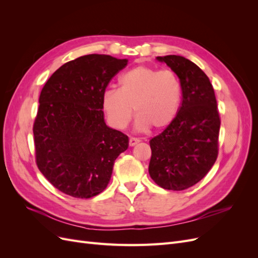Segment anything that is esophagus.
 Here are the masks:
<instances>
[{"instance_id": "34e87169", "label": "esophagus", "mask_w": 258, "mask_h": 258, "mask_svg": "<svg viewBox=\"0 0 258 258\" xmlns=\"http://www.w3.org/2000/svg\"><path fill=\"white\" fill-rule=\"evenodd\" d=\"M140 142V140L137 138H130L129 139V145L130 146H135L136 144H138Z\"/></svg>"}]
</instances>
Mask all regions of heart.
<instances>
[{"label": "heart", "instance_id": "1", "mask_svg": "<svg viewBox=\"0 0 258 258\" xmlns=\"http://www.w3.org/2000/svg\"><path fill=\"white\" fill-rule=\"evenodd\" d=\"M182 100V84L172 70L138 66L119 77L118 89H106L102 108L106 119L117 130L130 123L135 113L138 128H167L174 120Z\"/></svg>", "mask_w": 258, "mask_h": 258}]
</instances>
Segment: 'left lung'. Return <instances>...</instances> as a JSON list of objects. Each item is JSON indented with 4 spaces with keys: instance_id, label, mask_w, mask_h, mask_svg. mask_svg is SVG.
<instances>
[{
    "instance_id": "left-lung-1",
    "label": "left lung",
    "mask_w": 258,
    "mask_h": 258,
    "mask_svg": "<svg viewBox=\"0 0 258 258\" xmlns=\"http://www.w3.org/2000/svg\"><path fill=\"white\" fill-rule=\"evenodd\" d=\"M157 59L177 74L182 102L174 120L150 141L148 172L162 188L184 190L201 181L216 161L221 117L213 86L197 64L175 54Z\"/></svg>"
}]
</instances>
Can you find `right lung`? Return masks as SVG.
<instances>
[{"label":"right lung","instance_id":"1","mask_svg":"<svg viewBox=\"0 0 258 258\" xmlns=\"http://www.w3.org/2000/svg\"><path fill=\"white\" fill-rule=\"evenodd\" d=\"M127 59L86 54L60 67L41 91L33 123L35 161L63 194L87 199L110 182L129 139L104 122L102 96Z\"/></svg>","mask_w":258,"mask_h":258}]
</instances>
